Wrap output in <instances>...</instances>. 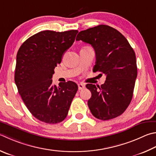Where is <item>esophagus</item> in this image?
<instances>
[{
  "label": "esophagus",
  "mask_w": 156,
  "mask_h": 156,
  "mask_svg": "<svg viewBox=\"0 0 156 156\" xmlns=\"http://www.w3.org/2000/svg\"><path fill=\"white\" fill-rule=\"evenodd\" d=\"M78 89L79 90H82V89H84V88H85V84H83V83L78 84Z\"/></svg>",
  "instance_id": "esophagus-1"
}]
</instances>
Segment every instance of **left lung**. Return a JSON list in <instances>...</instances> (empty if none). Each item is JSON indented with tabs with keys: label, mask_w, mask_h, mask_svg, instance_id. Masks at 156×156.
Returning a JSON list of instances; mask_svg holds the SVG:
<instances>
[{
	"label": "left lung",
	"mask_w": 156,
	"mask_h": 156,
	"mask_svg": "<svg viewBox=\"0 0 156 156\" xmlns=\"http://www.w3.org/2000/svg\"><path fill=\"white\" fill-rule=\"evenodd\" d=\"M76 40L91 45L96 57L93 71L106 76L101 86L86 85L91 93L88 106L92 115L103 121L121 115L131 102L137 77L134 50L119 31L104 24L80 31Z\"/></svg>",
	"instance_id": "left-lung-1"
}]
</instances>
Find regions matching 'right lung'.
<instances>
[{"instance_id": "1", "label": "right lung", "mask_w": 156, "mask_h": 156, "mask_svg": "<svg viewBox=\"0 0 156 156\" xmlns=\"http://www.w3.org/2000/svg\"><path fill=\"white\" fill-rule=\"evenodd\" d=\"M78 31L44 30L27 39L16 57L15 83L27 108L34 117L55 124L66 118L78 90L74 82L52 84L55 67L72 46Z\"/></svg>"}]
</instances>
